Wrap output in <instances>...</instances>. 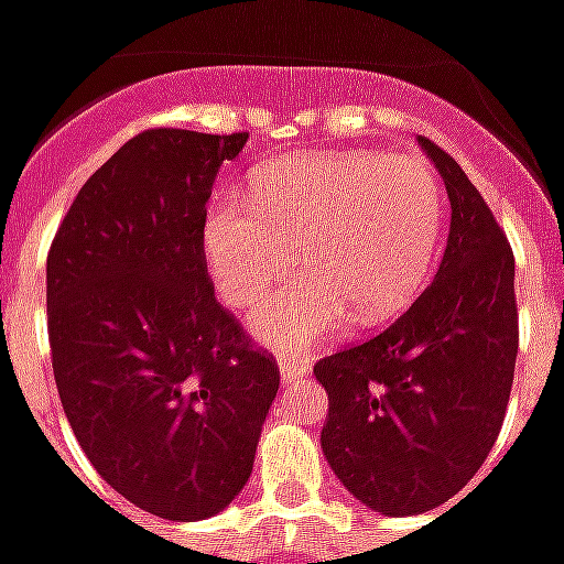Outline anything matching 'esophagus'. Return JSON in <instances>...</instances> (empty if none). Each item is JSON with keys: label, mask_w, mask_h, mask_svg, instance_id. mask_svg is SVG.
I'll return each instance as SVG.
<instances>
[{"label": "esophagus", "mask_w": 564, "mask_h": 564, "mask_svg": "<svg viewBox=\"0 0 564 564\" xmlns=\"http://www.w3.org/2000/svg\"><path fill=\"white\" fill-rule=\"evenodd\" d=\"M278 368H281V378L290 383V380H295V378H305L307 371H311V362H307V359H302V356L286 354L278 359Z\"/></svg>", "instance_id": "34e87169"}]
</instances>
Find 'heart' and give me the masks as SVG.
<instances>
[{"label":"heart","mask_w":564,"mask_h":564,"mask_svg":"<svg viewBox=\"0 0 564 564\" xmlns=\"http://www.w3.org/2000/svg\"><path fill=\"white\" fill-rule=\"evenodd\" d=\"M247 200L217 202L202 245L232 307L257 302L299 253L305 271L250 314V332L278 350L319 344L354 314L362 326L399 317L435 269L444 189L414 156L299 153L269 162Z\"/></svg>","instance_id":"heart-1"}]
</instances>
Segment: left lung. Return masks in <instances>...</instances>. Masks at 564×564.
Returning a JSON list of instances; mask_svg holds the SVG:
<instances>
[{"label": "left lung", "mask_w": 564, "mask_h": 564, "mask_svg": "<svg viewBox=\"0 0 564 564\" xmlns=\"http://www.w3.org/2000/svg\"><path fill=\"white\" fill-rule=\"evenodd\" d=\"M449 198L435 281L378 338L326 356L319 432L332 471L366 508L414 517L471 480L496 444L520 347L513 253L459 162L420 135Z\"/></svg>", "instance_id": "8db88e82"}]
</instances>
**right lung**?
Here are the masks:
<instances>
[{
  "label": "right lung",
  "mask_w": 564,
  "mask_h": 564,
  "mask_svg": "<svg viewBox=\"0 0 564 564\" xmlns=\"http://www.w3.org/2000/svg\"><path fill=\"white\" fill-rule=\"evenodd\" d=\"M245 132L148 129L80 186L47 257L68 425L102 480L174 522L232 505L281 387L214 299L205 205Z\"/></svg>",
  "instance_id": "1"
}]
</instances>
